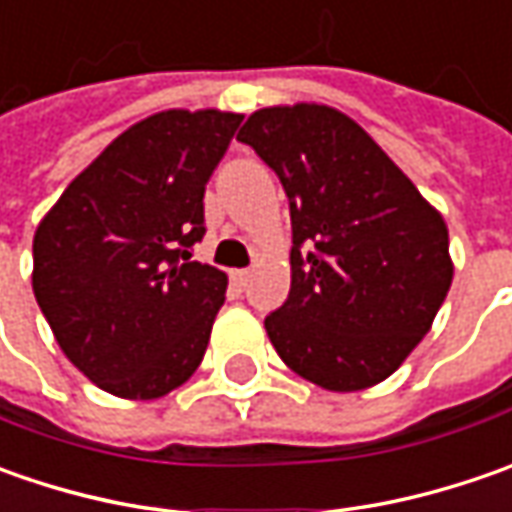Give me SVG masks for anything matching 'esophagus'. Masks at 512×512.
<instances>
[{
    "mask_svg": "<svg viewBox=\"0 0 512 512\" xmlns=\"http://www.w3.org/2000/svg\"><path fill=\"white\" fill-rule=\"evenodd\" d=\"M230 282L242 290V287H247V282H250V270H230Z\"/></svg>",
    "mask_w": 512,
    "mask_h": 512,
    "instance_id": "esophagus-1",
    "label": "esophagus"
}]
</instances>
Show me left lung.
<instances>
[{"mask_svg": "<svg viewBox=\"0 0 512 512\" xmlns=\"http://www.w3.org/2000/svg\"><path fill=\"white\" fill-rule=\"evenodd\" d=\"M290 202V293L265 319L282 362L350 393L384 382L430 330L453 282L442 213L353 119L262 108L236 136Z\"/></svg>", "mask_w": 512, "mask_h": 512, "instance_id": "obj_1", "label": "left lung"}]
</instances>
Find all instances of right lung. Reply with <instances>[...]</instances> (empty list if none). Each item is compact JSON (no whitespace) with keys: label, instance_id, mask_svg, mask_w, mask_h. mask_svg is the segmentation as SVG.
<instances>
[{"label":"right lung","instance_id":"1","mask_svg":"<svg viewBox=\"0 0 512 512\" xmlns=\"http://www.w3.org/2000/svg\"><path fill=\"white\" fill-rule=\"evenodd\" d=\"M239 113L165 110L116 136L33 236V296L62 353L122 399H159L202 364L227 276L190 262L205 185Z\"/></svg>","mask_w":512,"mask_h":512}]
</instances>
